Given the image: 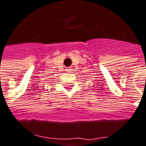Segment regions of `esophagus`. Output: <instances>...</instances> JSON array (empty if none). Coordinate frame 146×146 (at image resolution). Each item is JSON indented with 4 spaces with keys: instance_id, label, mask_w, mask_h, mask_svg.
I'll list each match as a JSON object with an SVG mask.
<instances>
[{
    "instance_id": "34e87169",
    "label": "esophagus",
    "mask_w": 146,
    "mask_h": 146,
    "mask_svg": "<svg viewBox=\"0 0 146 146\" xmlns=\"http://www.w3.org/2000/svg\"><path fill=\"white\" fill-rule=\"evenodd\" d=\"M72 69L70 68H68L66 69V72H68V73H70V72H72Z\"/></svg>"
}]
</instances>
